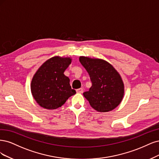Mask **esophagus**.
<instances>
[{"mask_svg":"<svg viewBox=\"0 0 159 159\" xmlns=\"http://www.w3.org/2000/svg\"><path fill=\"white\" fill-rule=\"evenodd\" d=\"M76 93L82 94V93H83V89H79L76 90Z\"/></svg>","mask_w":159,"mask_h":159,"instance_id":"34e87169","label":"esophagus"}]
</instances>
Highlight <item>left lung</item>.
Listing matches in <instances>:
<instances>
[{
	"mask_svg": "<svg viewBox=\"0 0 159 159\" xmlns=\"http://www.w3.org/2000/svg\"><path fill=\"white\" fill-rule=\"evenodd\" d=\"M79 61L89 74L92 86L83 93L91 107L99 112L113 110L124 96V84L120 73L107 61L80 56Z\"/></svg>",
	"mask_w": 159,
	"mask_h": 159,
	"instance_id": "obj_1",
	"label": "left lung"
}]
</instances>
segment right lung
Masks as SVG:
<instances>
[{
  "mask_svg": "<svg viewBox=\"0 0 159 159\" xmlns=\"http://www.w3.org/2000/svg\"><path fill=\"white\" fill-rule=\"evenodd\" d=\"M71 62L70 57L54 56L45 61L35 72L30 86L31 93L41 107L55 110L76 94L70 86L69 78L64 75Z\"/></svg>",
  "mask_w": 159,
  "mask_h": 159,
  "instance_id": "right-lung-1",
  "label": "right lung"
}]
</instances>
